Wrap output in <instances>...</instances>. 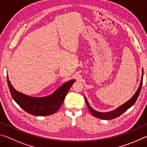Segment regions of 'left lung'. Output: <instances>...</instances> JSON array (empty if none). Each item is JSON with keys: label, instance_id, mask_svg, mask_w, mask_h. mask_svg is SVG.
<instances>
[{"label": "left lung", "instance_id": "obj_1", "mask_svg": "<svg viewBox=\"0 0 147 147\" xmlns=\"http://www.w3.org/2000/svg\"><path fill=\"white\" fill-rule=\"evenodd\" d=\"M143 69H142V76H141V82L140 84V86H139L137 91L136 92L134 95L131 97V98L128 100L127 102H125V103L121 105V106L118 107L117 109H115L114 110H112L110 112H98L97 110H94L93 108L90 107V105H89L88 101H87L85 96H84V99H85L87 107H88V109H89V111L90 112L91 114L94 115V116L96 117L99 119H104V120H111L114 119V118H116L117 117L120 116L121 115L123 114L125 112L127 111L128 109H129L131 107H132L137 100L139 95L140 94L141 87H142L143 84Z\"/></svg>", "mask_w": 147, "mask_h": 147}]
</instances>
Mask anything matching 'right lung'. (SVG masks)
Returning a JSON list of instances; mask_svg holds the SVG:
<instances>
[{
	"label": "right lung",
	"mask_w": 147,
	"mask_h": 147,
	"mask_svg": "<svg viewBox=\"0 0 147 147\" xmlns=\"http://www.w3.org/2000/svg\"><path fill=\"white\" fill-rule=\"evenodd\" d=\"M75 81V79H72L66 82L48 96L36 97L27 96L16 90L9 81L8 76H7V84L14 101L26 112L36 116H46L57 111Z\"/></svg>",
	"instance_id": "obj_1"
}]
</instances>
